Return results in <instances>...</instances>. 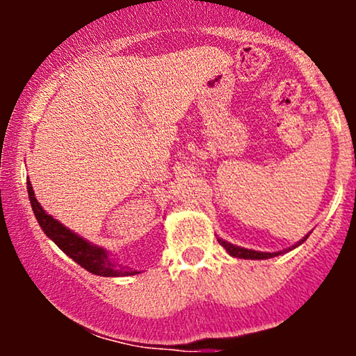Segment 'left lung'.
Returning a JSON list of instances; mask_svg holds the SVG:
<instances>
[{"mask_svg":"<svg viewBox=\"0 0 356 356\" xmlns=\"http://www.w3.org/2000/svg\"><path fill=\"white\" fill-rule=\"evenodd\" d=\"M306 238H308V236H305V238L301 239L298 244H295V246L284 249V251H277V252H261V251H254V249H246V248L234 246V244L227 243V241H222V239H219V238H218V241H219L220 246L226 248V251L229 252L231 256L239 257V259H269V257L280 256V254H283V252H286V251H291V249H295L296 246H300V244L303 243V241H306Z\"/></svg>","mask_w":356,"mask_h":356,"instance_id":"8db88e82","label":"left lung"}]
</instances>
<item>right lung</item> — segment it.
Listing matches in <instances>:
<instances>
[{"label":"right lung","mask_w":356,"mask_h":356,"mask_svg":"<svg viewBox=\"0 0 356 356\" xmlns=\"http://www.w3.org/2000/svg\"><path fill=\"white\" fill-rule=\"evenodd\" d=\"M26 189L28 197H30L31 202V209H33V214L36 220H38L40 227H42L44 234H47L48 238L65 252V254L70 256L81 268H85L88 273H92V275L107 277L137 275V271L127 269V266L122 268L120 264H117L104 248L88 243L87 239H83L81 236L75 234V232L68 229V227H65L60 220H56L55 218H51L50 214H47V212L43 211V207L40 206V202L36 201L30 179H26Z\"/></svg>","instance_id":"obj_1"}]
</instances>
